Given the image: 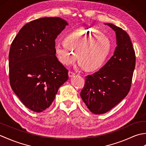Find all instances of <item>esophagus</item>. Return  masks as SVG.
Masks as SVG:
<instances>
[{
    "label": "esophagus",
    "instance_id": "obj_1",
    "mask_svg": "<svg viewBox=\"0 0 146 146\" xmlns=\"http://www.w3.org/2000/svg\"><path fill=\"white\" fill-rule=\"evenodd\" d=\"M75 75V73L72 72V71H69L68 72V76H69L70 78H71V77H73Z\"/></svg>",
    "mask_w": 146,
    "mask_h": 146
}]
</instances>
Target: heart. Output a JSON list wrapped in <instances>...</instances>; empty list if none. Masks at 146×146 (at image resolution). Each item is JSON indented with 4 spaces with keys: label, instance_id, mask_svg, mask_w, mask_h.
<instances>
[{
    "label": "heart",
    "instance_id": "1",
    "mask_svg": "<svg viewBox=\"0 0 146 146\" xmlns=\"http://www.w3.org/2000/svg\"><path fill=\"white\" fill-rule=\"evenodd\" d=\"M57 57L62 64L70 66L78 58V66L90 71H96L104 64L111 50L107 36L94 29H78L66 36L64 42L54 46Z\"/></svg>",
    "mask_w": 146,
    "mask_h": 146
}]
</instances>
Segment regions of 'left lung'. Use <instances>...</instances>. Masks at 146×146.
<instances>
[{"mask_svg": "<svg viewBox=\"0 0 146 146\" xmlns=\"http://www.w3.org/2000/svg\"><path fill=\"white\" fill-rule=\"evenodd\" d=\"M116 35L117 47L111 58L99 71L85 77L80 97L90 111L103 114L122 101L130 90L135 66V54L129 35L110 23Z\"/></svg>", "mask_w": 146, "mask_h": 146, "instance_id": "left-lung-1", "label": "left lung"}]
</instances>
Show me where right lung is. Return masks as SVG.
<instances>
[{"instance_id":"1","label":"right lung","mask_w":146,"mask_h":146,"mask_svg":"<svg viewBox=\"0 0 146 146\" xmlns=\"http://www.w3.org/2000/svg\"><path fill=\"white\" fill-rule=\"evenodd\" d=\"M67 25L60 17L38 19L22 27L11 44V88L22 103L36 112L50 106L59 88L68 79V70L54 50L55 39Z\"/></svg>"}]
</instances>
